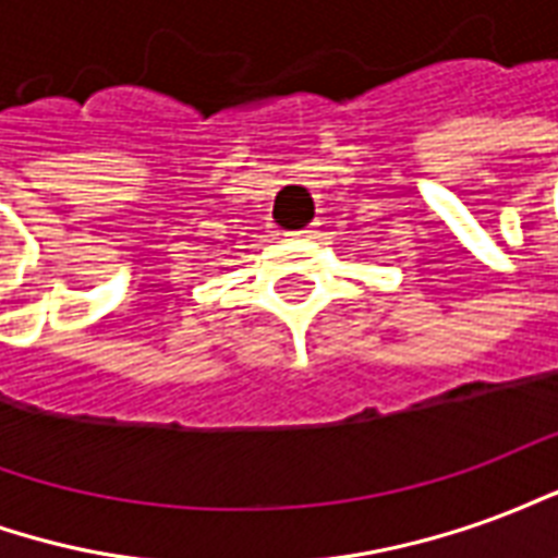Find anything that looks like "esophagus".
Wrapping results in <instances>:
<instances>
[{
    "label": "esophagus",
    "instance_id": "1",
    "mask_svg": "<svg viewBox=\"0 0 558 558\" xmlns=\"http://www.w3.org/2000/svg\"><path fill=\"white\" fill-rule=\"evenodd\" d=\"M292 239H314L316 235V230L314 227H304V230H295V232H290Z\"/></svg>",
    "mask_w": 558,
    "mask_h": 558
}]
</instances>
